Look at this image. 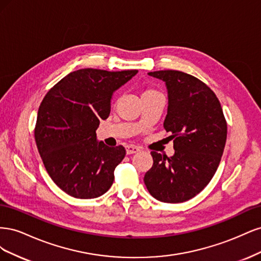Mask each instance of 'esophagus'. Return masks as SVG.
<instances>
[{
	"label": "esophagus",
	"mask_w": 261,
	"mask_h": 261,
	"mask_svg": "<svg viewBox=\"0 0 261 261\" xmlns=\"http://www.w3.org/2000/svg\"><path fill=\"white\" fill-rule=\"evenodd\" d=\"M139 151H140V149L137 146H134V145L126 146V153H127V154L136 153V152H139Z\"/></svg>",
	"instance_id": "34e87169"
}]
</instances>
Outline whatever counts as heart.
I'll return each instance as SVG.
<instances>
[{
	"instance_id": "b5f03b06",
	"label": "heart",
	"mask_w": 261,
	"mask_h": 261,
	"mask_svg": "<svg viewBox=\"0 0 261 261\" xmlns=\"http://www.w3.org/2000/svg\"><path fill=\"white\" fill-rule=\"evenodd\" d=\"M154 93H158V91L154 90V89H152V88H147V89H145V90L143 91V96H141V97H144V96H151V94H154Z\"/></svg>"
}]
</instances>
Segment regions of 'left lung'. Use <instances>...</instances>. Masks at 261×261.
Instances as JSON below:
<instances>
[{
  "instance_id": "obj_1",
  "label": "left lung",
  "mask_w": 261,
  "mask_h": 261,
  "mask_svg": "<svg viewBox=\"0 0 261 261\" xmlns=\"http://www.w3.org/2000/svg\"><path fill=\"white\" fill-rule=\"evenodd\" d=\"M165 83L168 114L163 123L171 133L172 156L151 151L152 168L144 177L152 197L162 202L189 200L206 187L219 167L227 126L222 108L209 87L179 70L148 73Z\"/></svg>"
}]
</instances>
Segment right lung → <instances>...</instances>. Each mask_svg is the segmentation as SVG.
<instances>
[{
  "label": "right lung",
  "mask_w": 261,
  "mask_h": 261,
  "mask_svg": "<svg viewBox=\"0 0 261 261\" xmlns=\"http://www.w3.org/2000/svg\"><path fill=\"white\" fill-rule=\"evenodd\" d=\"M138 70L83 68L45 94L38 110L35 139L46 172L63 192L80 199L103 195L126 154L123 146L98 141L96 130L111 111V99Z\"/></svg>",
  "instance_id": "1"
}]
</instances>
